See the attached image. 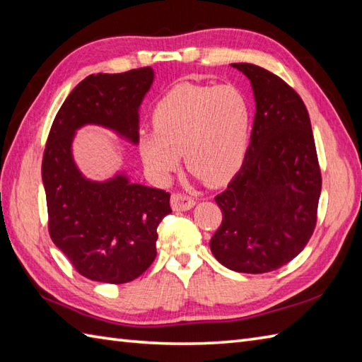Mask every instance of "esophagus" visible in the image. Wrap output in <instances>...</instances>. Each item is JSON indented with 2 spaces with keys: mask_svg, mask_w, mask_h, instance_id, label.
Segmentation results:
<instances>
[{
  "mask_svg": "<svg viewBox=\"0 0 362 362\" xmlns=\"http://www.w3.org/2000/svg\"><path fill=\"white\" fill-rule=\"evenodd\" d=\"M194 204H196L194 199L188 194L174 193L171 196V205H173V210L175 211H187L189 209H193Z\"/></svg>",
  "mask_w": 362,
  "mask_h": 362,
  "instance_id": "34e87169",
  "label": "esophagus"
}]
</instances>
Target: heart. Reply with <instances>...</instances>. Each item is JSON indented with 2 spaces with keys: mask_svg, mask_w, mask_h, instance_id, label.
Returning <instances> with one entry per match:
<instances>
[{
  "mask_svg": "<svg viewBox=\"0 0 362 362\" xmlns=\"http://www.w3.org/2000/svg\"><path fill=\"white\" fill-rule=\"evenodd\" d=\"M152 119L156 129L141 132L138 144L158 180L179 169L182 153L189 171L209 185H221L241 168L252 109L236 87L179 83L157 103Z\"/></svg>",
  "mask_w": 362,
  "mask_h": 362,
  "instance_id": "heart-1",
  "label": "heart"
}]
</instances>
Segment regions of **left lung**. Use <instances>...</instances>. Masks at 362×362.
<instances>
[{
  "label": "left lung",
  "mask_w": 362,
  "mask_h": 362,
  "mask_svg": "<svg viewBox=\"0 0 362 362\" xmlns=\"http://www.w3.org/2000/svg\"><path fill=\"white\" fill-rule=\"evenodd\" d=\"M232 66L249 78L257 113L241 169L214 197L222 222L210 249L235 272L264 274L308 244L322 175L310 115L297 91L261 66Z\"/></svg>",
  "instance_id": "obj_1"
}]
</instances>
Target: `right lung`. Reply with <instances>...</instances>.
Returning a JSON list of instances; mask_svg holds the SVG:
<instances>
[{"mask_svg":"<svg viewBox=\"0 0 362 362\" xmlns=\"http://www.w3.org/2000/svg\"><path fill=\"white\" fill-rule=\"evenodd\" d=\"M153 82L151 66L119 74H91L74 87L49 130L42 161L52 243L82 276L121 284L138 279L157 255V227L171 213L163 189L117 174L86 179L73 158L76 130L112 129L138 143V109Z\"/></svg>","mask_w":362,"mask_h":362,"instance_id":"obj_1","label":"right lung"}]
</instances>
